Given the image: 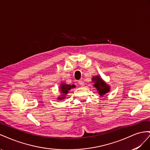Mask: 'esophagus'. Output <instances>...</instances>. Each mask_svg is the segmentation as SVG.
Masks as SVG:
<instances>
[{
  "instance_id": "34e87169",
  "label": "esophagus",
  "mask_w": 150,
  "mask_h": 150,
  "mask_svg": "<svg viewBox=\"0 0 150 150\" xmlns=\"http://www.w3.org/2000/svg\"><path fill=\"white\" fill-rule=\"evenodd\" d=\"M78 83H79V84H80L81 86H84V80H83V79L79 80V81H78Z\"/></svg>"
}]
</instances>
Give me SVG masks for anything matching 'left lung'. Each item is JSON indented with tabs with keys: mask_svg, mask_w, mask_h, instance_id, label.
Wrapping results in <instances>:
<instances>
[{
	"mask_svg": "<svg viewBox=\"0 0 150 150\" xmlns=\"http://www.w3.org/2000/svg\"><path fill=\"white\" fill-rule=\"evenodd\" d=\"M94 83V87L97 88L99 94L100 96L103 95L110 91V86L108 85L99 76H95L93 78Z\"/></svg>",
	"mask_w": 150,
	"mask_h": 150,
	"instance_id": "obj_1",
	"label": "left lung"
}]
</instances>
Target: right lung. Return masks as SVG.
I'll list each match as a JSON object with an SVG mask.
<instances>
[{
	"mask_svg": "<svg viewBox=\"0 0 150 150\" xmlns=\"http://www.w3.org/2000/svg\"><path fill=\"white\" fill-rule=\"evenodd\" d=\"M76 87V86L74 85H71V84H65L64 83L61 84V92L62 93V95H61V98H59L58 99H59V100H61V99H64L65 96L66 95V94L68 93V92H69V91L72 88H74Z\"/></svg>",
	"mask_w": 150,
	"mask_h": 150,
	"instance_id": "1",
	"label": "right lung"
}]
</instances>
